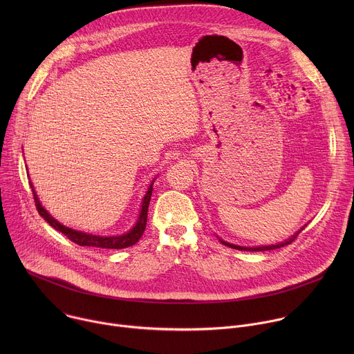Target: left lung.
I'll list each match as a JSON object with an SVG mask.
<instances>
[{"label":"left lung","instance_id":"left-lung-1","mask_svg":"<svg viewBox=\"0 0 354 354\" xmlns=\"http://www.w3.org/2000/svg\"><path fill=\"white\" fill-rule=\"evenodd\" d=\"M304 230V227H302L298 232H295L292 236H290L288 239H286L284 242H280V243H276V245H269V246H239V245H232V243H230V242H225V241H223V239H220V242H223L224 245H227V246H230V248H232V249H238V250H250V252H261V250H272V249H277V248H283V246H286V245H288V243H291L295 238H297V235Z\"/></svg>","mask_w":354,"mask_h":354}]
</instances>
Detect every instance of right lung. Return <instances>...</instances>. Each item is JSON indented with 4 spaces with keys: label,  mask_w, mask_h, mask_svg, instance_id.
Wrapping results in <instances>:
<instances>
[{
    "label": "right lung",
    "mask_w": 354,
    "mask_h": 354,
    "mask_svg": "<svg viewBox=\"0 0 354 354\" xmlns=\"http://www.w3.org/2000/svg\"><path fill=\"white\" fill-rule=\"evenodd\" d=\"M30 187H32V192H33L35 205H36V209H37L39 214L55 230L64 234L70 241L75 242L80 246H93V248H104V249H123V248H129V246L138 242V239L141 238V235L145 230L148 205H149V200H151V194H153V183H151L145 196H144V198H142V205H141V210H140V214H138V220H137L136 225L129 232H126L123 235H115V236H100V235L86 234V232H82V231H75V230L68 228V227L63 225L62 223H59L56 218L50 216L48 212H46L44 207L40 205V201L37 198V194H36L32 183H30Z\"/></svg>",
    "instance_id": "obj_1"
}]
</instances>
